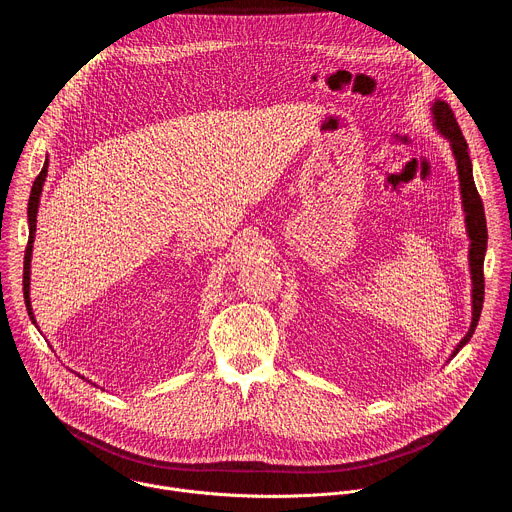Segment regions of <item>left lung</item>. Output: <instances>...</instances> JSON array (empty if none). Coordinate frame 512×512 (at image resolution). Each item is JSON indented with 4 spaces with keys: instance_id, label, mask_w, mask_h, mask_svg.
Wrapping results in <instances>:
<instances>
[{
    "instance_id": "left-lung-1",
    "label": "left lung",
    "mask_w": 512,
    "mask_h": 512,
    "mask_svg": "<svg viewBox=\"0 0 512 512\" xmlns=\"http://www.w3.org/2000/svg\"><path fill=\"white\" fill-rule=\"evenodd\" d=\"M433 125L437 127L452 145V152L458 164V178H460V192H462V206L466 212V231L470 237V275H472V324L468 334L460 340V344L454 348L452 356L460 352L464 344L472 338L480 312L484 302V255H486V243H488V231H486V216H484V204L476 190L474 176H472V160L468 154V143L462 135V129L454 117V111L446 101L437 99L431 107Z\"/></svg>"
}]
</instances>
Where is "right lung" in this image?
Masks as SVG:
<instances>
[{
    "mask_svg": "<svg viewBox=\"0 0 512 512\" xmlns=\"http://www.w3.org/2000/svg\"><path fill=\"white\" fill-rule=\"evenodd\" d=\"M48 174V160L44 162L42 172L38 174V178L32 184V192H30V200H28V227H30V237H28V247H26V257H24V300H26V308H28V316L32 320V324H36L34 312H32V304H30V263H32V243L36 237V214H38V204H40V194H42V186ZM38 328V326H36ZM85 379V377H81Z\"/></svg>",
    "mask_w": 512,
    "mask_h": 512,
    "instance_id": "right-lung-1",
    "label": "right lung"
}]
</instances>
